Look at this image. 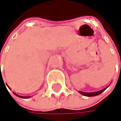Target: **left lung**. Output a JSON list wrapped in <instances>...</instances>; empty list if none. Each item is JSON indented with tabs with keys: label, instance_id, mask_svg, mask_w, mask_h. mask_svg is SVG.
Returning <instances> with one entry per match:
<instances>
[{
	"label": "left lung",
	"instance_id": "8db88e82",
	"mask_svg": "<svg viewBox=\"0 0 121 121\" xmlns=\"http://www.w3.org/2000/svg\"><path fill=\"white\" fill-rule=\"evenodd\" d=\"M106 87V88H107ZM106 88H104L103 90H100V91H98V92H80L82 95L85 96H88V97H92V96H96V95H98L101 94L104 90H105Z\"/></svg>",
	"mask_w": 121,
	"mask_h": 121
}]
</instances>
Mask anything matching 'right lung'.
<instances>
[{
	"instance_id": "right-lung-1",
	"label": "right lung",
	"mask_w": 121,
	"mask_h": 121,
	"mask_svg": "<svg viewBox=\"0 0 121 121\" xmlns=\"http://www.w3.org/2000/svg\"><path fill=\"white\" fill-rule=\"evenodd\" d=\"M14 94H15V93H14ZM15 95H16V94H15ZM17 95V96H18V95ZM19 97H20V98H30V97H21V96H19Z\"/></svg>"
}]
</instances>
